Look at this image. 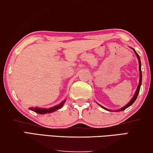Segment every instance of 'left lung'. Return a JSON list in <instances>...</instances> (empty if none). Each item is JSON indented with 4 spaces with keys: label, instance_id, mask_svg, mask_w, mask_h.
I'll return each mask as SVG.
<instances>
[{
    "label": "left lung",
    "instance_id": "left-lung-1",
    "mask_svg": "<svg viewBox=\"0 0 153 153\" xmlns=\"http://www.w3.org/2000/svg\"><path fill=\"white\" fill-rule=\"evenodd\" d=\"M132 50H133L134 51V52H135V54H137V58H138V59H139V76H139V85H138V87H137V90H136L135 94H134L133 98L132 99V100L130 101V102L127 104V105H125L124 107L122 108H121L120 110H119V111H123V110H126V108H128V107H129V106L131 105L134 102V101H135V100L137 99V96H138V94H139V90H140V87H141V80H142V74H141V60H140V57H139V54H137V53L135 52V50H134V49H132ZM101 107H102L103 108H104V109H105V110H108V111H109V110L106 109V108L103 107V106H101Z\"/></svg>",
    "mask_w": 153,
    "mask_h": 153
}]
</instances>
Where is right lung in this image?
I'll return each instance as SVG.
<instances>
[{"label": "right lung", "mask_w": 153, "mask_h": 153, "mask_svg": "<svg viewBox=\"0 0 153 153\" xmlns=\"http://www.w3.org/2000/svg\"><path fill=\"white\" fill-rule=\"evenodd\" d=\"M65 100L63 101V102H62L61 103L59 104V105L55 106V107H53L52 108H50V109H41V108H30V109L31 110H32V111H34L35 112H36V113L41 114L50 113V112H54L57 110L60 109L62 106L63 105V104H64V103H65Z\"/></svg>", "instance_id": "obj_1"}]
</instances>
